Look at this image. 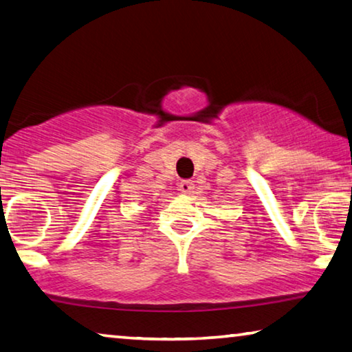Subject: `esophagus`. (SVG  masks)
<instances>
[{
    "mask_svg": "<svg viewBox=\"0 0 352 352\" xmlns=\"http://www.w3.org/2000/svg\"><path fill=\"white\" fill-rule=\"evenodd\" d=\"M192 189H194L192 180H183L180 182V185H178V191L182 194H191Z\"/></svg>",
    "mask_w": 352,
    "mask_h": 352,
    "instance_id": "1",
    "label": "esophagus"
}]
</instances>
